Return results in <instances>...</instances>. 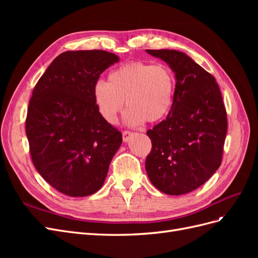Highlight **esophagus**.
I'll use <instances>...</instances> for the list:
<instances>
[{
	"label": "esophagus",
	"instance_id": "1",
	"mask_svg": "<svg viewBox=\"0 0 258 258\" xmlns=\"http://www.w3.org/2000/svg\"><path fill=\"white\" fill-rule=\"evenodd\" d=\"M132 136H134V134H132V132H130V131H123V132H122V140H123V142L127 143Z\"/></svg>",
	"mask_w": 258,
	"mask_h": 258
}]
</instances>
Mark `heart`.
<instances>
[{
    "mask_svg": "<svg viewBox=\"0 0 258 258\" xmlns=\"http://www.w3.org/2000/svg\"><path fill=\"white\" fill-rule=\"evenodd\" d=\"M175 77L163 64L142 61L127 62L108 74L107 83L93 86V100L102 118L111 124L118 120L126 101L123 121L129 127L145 121L158 122L166 118L173 105Z\"/></svg>",
    "mask_w": 258,
    "mask_h": 258,
    "instance_id": "heart-1",
    "label": "heart"
}]
</instances>
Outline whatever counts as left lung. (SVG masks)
I'll return each instance as SVG.
<instances>
[{
  "instance_id": "obj_1",
  "label": "left lung",
  "mask_w": 258,
  "mask_h": 258,
  "mask_svg": "<svg viewBox=\"0 0 258 258\" xmlns=\"http://www.w3.org/2000/svg\"><path fill=\"white\" fill-rule=\"evenodd\" d=\"M146 52L165 61L175 76L172 108L165 120L146 132L152 140L146 173L156 188L178 196L197 189L221 166L226 110L214 77L186 53Z\"/></svg>"
}]
</instances>
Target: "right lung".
Here are the masks:
<instances>
[{
    "label": "right lung",
    "instance_id": "right-lung-1",
    "mask_svg": "<svg viewBox=\"0 0 258 258\" xmlns=\"http://www.w3.org/2000/svg\"><path fill=\"white\" fill-rule=\"evenodd\" d=\"M118 61L105 50L62 52L32 92L26 132L33 165L68 196L97 192L121 145V134L102 118L93 100L100 74Z\"/></svg>",
    "mask_w": 258,
    "mask_h": 258
}]
</instances>
